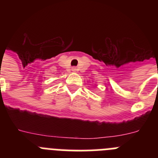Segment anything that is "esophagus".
<instances>
[{
	"label": "esophagus",
	"instance_id": "34e87169",
	"mask_svg": "<svg viewBox=\"0 0 158 158\" xmlns=\"http://www.w3.org/2000/svg\"><path fill=\"white\" fill-rule=\"evenodd\" d=\"M72 70L73 71V72H75V71L77 70V69H76V68H75V67H73V68H72Z\"/></svg>",
	"mask_w": 158,
	"mask_h": 158
}]
</instances>
